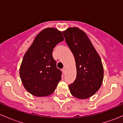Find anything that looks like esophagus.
<instances>
[{"label":"esophagus","instance_id":"1","mask_svg":"<svg viewBox=\"0 0 123 123\" xmlns=\"http://www.w3.org/2000/svg\"><path fill=\"white\" fill-rule=\"evenodd\" d=\"M62 73H64V74H65V68H64L62 69Z\"/></svg>","mask_w":123,"mask_h":123}]
</instances>
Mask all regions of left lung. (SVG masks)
<instances>
[{"instance_id": "left-lung-1", "label": "left lung", "mask_w": 123, "mask_h": 123, "mask_svg": "<svg viewBox=\"0 0 123 123\" xmlns=\"http://www.w3.org/2000/svg\"><path fill=\"white\" fill-rule=\"evenodd\" d=\"M62 33L76 65V79L68 86L71 93L77 98H89L102 84L104 69L101 59L86 34L79 28L70 27Z\"/></svg>"}]
</instances>
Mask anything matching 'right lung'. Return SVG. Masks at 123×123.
<instances>
[{"mask_svg": "<svg viewBox=\"0 0 123 123\" xmlns=\"http://www.w3.org/2000/svg\"><path fill=\"white\" fill-rule=\"evenodd\" d=\"M64 40L61 31L47 28L36 37L23 57L19 75L25 89L36 96L51 95L61 80L62 72L56 67L53 49Z\"/></svg>", "mask_w": 123, "mask_h": 123, "instance_id": "right-lung-1", "label": "right lung"}]
</instances>
